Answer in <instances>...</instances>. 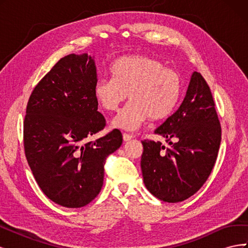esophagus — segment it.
I'll return each instance as SVG.
<instances>
[{
	"mask_svg": "<svg viewBox=\"0 0 248 248\" xmlns=\"http://www.w3.org/2000/svg\"><path fill=\"white\" fill-rule=\"evenodd\" d=\"M132 138H133L132 134H129V133H123V139H124V140H126V141L130 140Z\"/></svg>",
	"mask_w": 248,
	"mask_h": 248,
	"instance_id": "esophagus-1",
	"label": "esophagus"
}]
</instances>
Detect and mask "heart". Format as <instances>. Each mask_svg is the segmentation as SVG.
I'll return each instance as SVG.
<instances>
[{"instance_id":"b5f03b06","label":"heart","mask_w":248,"mask_h":248,"mask_svg":"<svg viewBox=\"0 0 248 248\" xmlns=\"http://www.w3.org/2000/svg\"><path fill=\"white\" fill-rule=\"evenodd\" d=\"M110 78L97 80L94 96L108 111H117L131 100L112 121L119 128L136 129L146 119L158 121L176 108L181 95V78L164 64L148 56H127L118 59L109 68Z\"/></svg>"}]
</instances>
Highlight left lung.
Returning a JSON list of instances; mask_svg holds the SVG:
<instances>
[{"instance_id":"obj_1","label":"left lung","mask_w":248,"mask_h":248,"mask_svg":"<svg viewBox=\"0 0 248 248\" xmlns=\"http://www.w3.org/2000/svg\"><path fill=\"white\" fill-rule=\"evenodd\" d=\"M155 133L166 138L169 147L141 140L140 168L147 189L168 202L190 198L211 174L221 140L211 90L201 73L193 72L181 106Z\"/></svg>"}]
</instances>
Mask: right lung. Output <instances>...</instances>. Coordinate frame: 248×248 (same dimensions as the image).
Returning <instances> with one entry per match:
<instances>
[{"label": "right lung", "instance_id": "right-lung-1", "mask_svg": "<svg viewBox=\"0 0 248 248\" xmlns=\"http://www.w3.org/2000/svg\"><path fill=\"white\" fill-rule=\"evenodd\" d=\"M94 60L60 59L34 88L24 121L26 158L43 193L56 204L80 208L98 196L107 157L122 145L119 129L96 140L106 127L94 96Z\"/></svg>", "mask_w": 248, "mask_h": 248}]
</instances>
